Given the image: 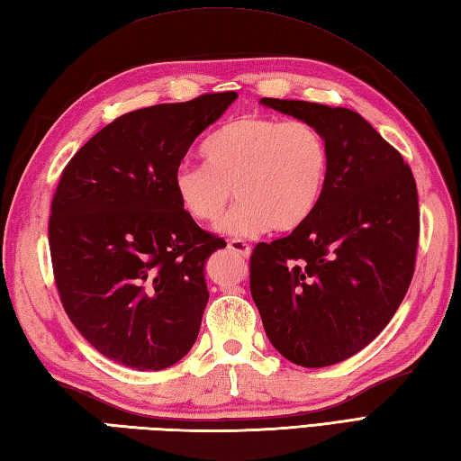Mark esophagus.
<instances>
[{
  "instance_id": "34e87169",
  "label": "esophagus",
  "mask_w": 461,
  "mask_h": 461,
  "mask_svg": "<svg viewBox=\"0 0 461 461\" xmlns=\"http://www.w3.org/2000/svg\"><path fill=\"white\" fill-rule=\"evenodd\" d=\"M228 249L233 251V253H238V256H241V258H249V253H251L249 243H246L243 240H230Z\"/></svg>"
}]
</instances>
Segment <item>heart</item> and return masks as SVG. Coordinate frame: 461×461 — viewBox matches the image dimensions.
<instances>
[{
	"instance_id": "obj_1",
	"label": "heart",
	"mask_w": 461,
	"mask_h": 461,
	"mask_svg": "<svg viewBox=\"0 0 461 461\" xmlns=\"http://www.w3.org/2000/svg\"><path fill=\"white\" fill-rule=\"evenodd\" d=\"M202 158L205 166L176 170V198L194 221L213 223L236 194L240 202L218 225L225 236L267 225L295 230L315 210L329 174V149L315 126L263 114L223 124L203 142Z\"/></svg>"
}]
</instances>
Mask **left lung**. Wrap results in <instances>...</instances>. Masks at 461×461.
<instances>
[{
	"label": "left lung",
	"instance_id": "1",
	"mask_svg": "<svg viewBox=\"0 0 461 461\" xmlns=\"http://www.w3.org/2000/svg\"><path fill=\"white\" fill-rule=\"evenodd\" d=\"M261 103L315 126L329 149V174L309 218L253 249L251 297L283 357L330 366L375 340L406 295L420 236L416 180L358 113L267 96Z\"/></svg>",
	"mask_w": 461,
	"mask_h": 461
}]
</instances>
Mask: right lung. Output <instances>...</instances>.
<instances>
[{
    "mask_svg": "<svg viewBox=\"0 0 461 461\" xmlns=\"http://www.w3.org/2000/svg\"><path fill=\"white\" fill-rule=\"evenodd\" d=\"M236 96L126 113L68 160L57 184L49 249L59 299L77 330L119 365L168 368L198 339L210 297L203 266L225 241L182 210L174 174Z\"/></svg>",
    "mask_w": 461,
    "mask_h": 461,
    "instance_id": "add662e5",
    "label": "right lung"
}]
</instances>
